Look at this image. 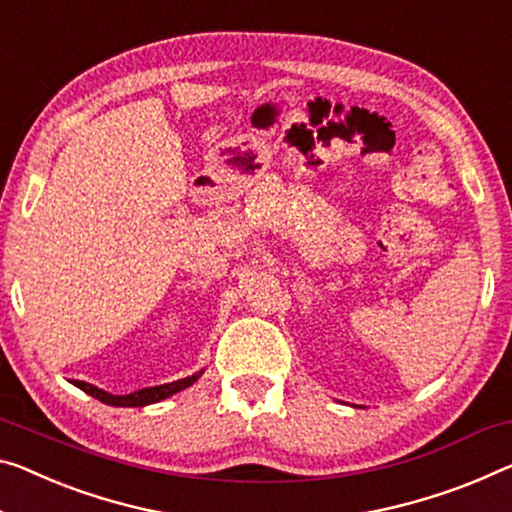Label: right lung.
<instances>
[{
	"mask_svg": "<svg viewBox=\"0 0 512 512\" xmlns=\"http://www.w3.org/2000/svg\"><path fill=\"white\" fill-rule=\"evenodd\" d=\"M201 375H203V368H201V371H196L194 375L183 377V380L160 384V387H146V389L125 393V396H114V393H107L105 389L93 387V384H89V382H75V387L82 389L84 393H89V396H93V398H98L100 403H105V405H112V407H144V405L160 403V400L174 396V393L183 391L187 387H192V384L199 380Z\"/></svg>",
	"mask_w": 512,
	"mask_h": 512,
	"instance_id": "1",
	"label": "right lung"
}]
</instances>
